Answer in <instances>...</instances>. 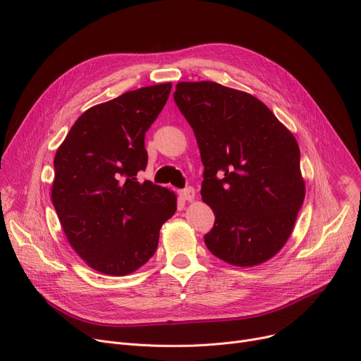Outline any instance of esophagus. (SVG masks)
I'll return each instance as SVG.
<instances>
[{"label":"esophagus","instance_id":"34e87169","mask_svg":"<svg viewBox=\"0 0 361 361\" xmlns=\"http://www.w3.org/2000/svg\"><path fill=\"white\" fill-rule=\"evenodd\" d=\"M178 195H180V197H181L183 200H187V202L195 200V196H196L193 187H187V188H184V190H180Z\"/></svg>","mask_w":361,"mask_h":361}]
</instances>
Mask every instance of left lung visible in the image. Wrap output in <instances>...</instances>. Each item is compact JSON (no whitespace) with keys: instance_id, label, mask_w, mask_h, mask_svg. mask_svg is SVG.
<instances>
[{"instance_id":"1","label":"left lung","mask_w":361,"mask_h":361,"mask_svg":"<svg viewBox=\"0 0 361 361\" xmlns=\"http://www.w3.org/2000/svg\"><path fill=\"white\" fill-rule=\"evenodd\" d=\"M174 101L195 131L200 195L215 214L206 247L235 267L271 259L306 195L295 137L257 98L215 82H181Z\"/></svg>"}]
</instances>
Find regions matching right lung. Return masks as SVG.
<instances>
[{
    "label": "right lung",
    "mask_w": 361,
    "mask_h": 361,
    "mask_svg": "<svg viewBox=\"0 0 361 361\" xmlns=\"http://www.w3.org/2000/svg\"><path fill=\"white\" fill-rule=\"evenodd\" d=\"M171 86L130 90L89 108L55 154L56 215L75 253L101 274L139 269L157 252L162 224L177 211L173 192L136 178L147 165L145 135Z\"/></svg>",
    "instance_id": "right-lung-1"
}]
</instances>
